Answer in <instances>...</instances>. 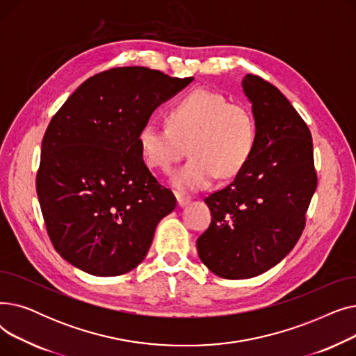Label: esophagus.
<instances>
[{
    "mask_svg": "<svg viewBox=\"0 0 356 356\" xmlns=\"http://www.w3.org/2000/svg\"><path fill=\"white\" fill-rule=\"evenodd\" d=\"M176 199H177V203H179L180 208L186 207V204H188V203L191 202V196L183 195V193H180V192H176Z\"/></svg>",
    "mask_w": 356,
    "mask_h": 356,
    "instance_id": "esophagus-1",
    "label": "esophagus"
}]
</instances>
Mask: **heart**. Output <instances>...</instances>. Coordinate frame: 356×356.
<instances>
[{
	"label": "heart",
	"mask_w": 356,
	"mask_h": 356,
	"mask_svg": "<svg viewBox=\"0 0 356 356\" xmlns=\"http://www.w3.org/2000/svg\"><path fill=\"white\" fill-rule=\"evenodd\" d=\"M168 127L145 124L138 136L148 167L170 172L186 156L191 160L173 175L180 191H202L218 176L232 179L251 159L257 121L251 109L209 89H196L168 111Z\"/></svg>",
	"instance_id": "b5f03b06"
}]
</instances>
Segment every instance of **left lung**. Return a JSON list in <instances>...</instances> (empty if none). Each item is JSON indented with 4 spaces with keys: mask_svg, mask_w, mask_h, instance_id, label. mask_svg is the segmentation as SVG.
Listing matches in <instances>:
<instances>
[{
    "mask_svg": "<svg viewBox=\"0 0 356 356\" xmlns=\"http://www.w3.org/2000/svg\"><path fill=\"white\" fill-rule=\"evenodd\" d=\"M242 89L257 121L254 153L227 188L204 199L212 220L196 241L202 263L228 280L263 274L293 250L317 186L303 118L257 74H247Z\"/></svg>",
    "mask_w": 356,
    "mask_h": 356,
    "instance_id": "obj_1",
    "label": "left lung"
}]
</instances>
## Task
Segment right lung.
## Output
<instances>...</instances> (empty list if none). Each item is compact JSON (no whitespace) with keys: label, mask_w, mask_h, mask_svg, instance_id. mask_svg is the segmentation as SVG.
Masks as SVG:
<instances>
[{"label":"right lung","mask_w":356,"mask_h":356,"mask_svg":"<svg viewBox=\"0 0 356 356\" xmlns=\"http://www.w3.org/2000/svg\"><path fill=\"white\" fill-rule=\"evenodd\" d=\"M192 81L114 67L85 81L51 118L35 188L51 244L73 267L121 275L147 255L176 197L147 168L138 136Z\"/></svg>","instance_id":"add662e5"}]
</instances>
